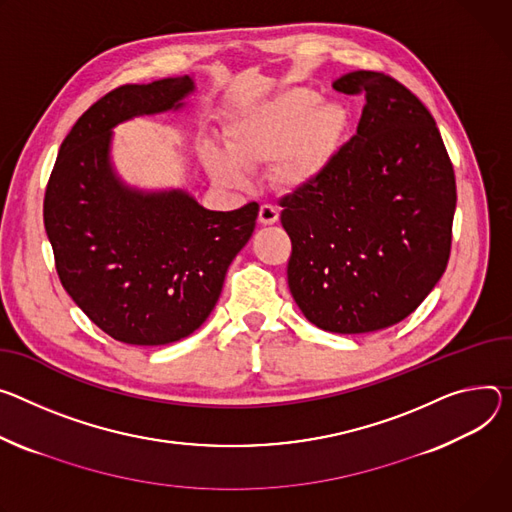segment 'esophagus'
<instances>
[{"instance_id":"obj_1","label":"esophagus","mask_w":512,"mask_h":512,"mask_svg":"<svg viewBox=\"0 0 512 512\" xmlns=\"http://www.w3.org/2000/svg\"><path fill=\"white\" fill-rule=\"evenodd\" d=\"M277 218H280V210H277V206L273 204H263L259 208V222L261 224H275Z\"/></svg>"}]
</instances>
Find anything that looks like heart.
Instances as JSON below:
<instances>
[{"mask_svg": "<svg viewBox=\"0 0 512 512\" xmlns=\"http://www.w3.org/2000/svg\"><path fill=\"white\" fill-rule=\"evenodd\" d=\"M347 110L324 102L308 87H290L271 98L239 108L224 124L226 153L202 145L210 175L228 188H245L255 169L273 163L286 188H304L335 159L347 130Z\"/></svg>", "mask_w": 512, "mask_h": 512, "instance_id": "obj_1", "label": "heart"}]
</instances>
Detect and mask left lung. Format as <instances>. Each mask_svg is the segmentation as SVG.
Returning a JSON list of instances; mask_svg holds the SVG:
<instances>
[{
  "mask_svg": "<svg viewBox=\"0 0 512 512\" xmlns=\"http://www.w3.org/2000/svg\"><path fill=\"white\" fill-rule=\"evenodd\" d=\"M333 87L365 106L327 171L280 200L288 286L318 329L361 335L404 320L437 286L457 192L439 128L412 91L376 71Z\"/></svg>",
  "mask_w": 512,
  "mask_h": 512,
  "instance_id": "left-lung-1",
  "label": "left lung"
}]
</instances>
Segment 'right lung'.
<instances>
[{
  "label": "right lung",
  "instance_id": "1",
  "mask_svg": "<svg viewBox=\"0 0 512 512\" xmlns=\"http://www.w3.org/2000/svg\"><path fill=\"white\" fill-rule=\"evenodd\" d=\"M194 77L122 85L65 136L44 194V228L59 280L89 320L128 345L190 337L214 310L259 204L206 210L185 190H138L112 163L114 128L175 112Z\"/></svg>",
  "mask_w": 512,
  "mask_h": 512
}]
</instances>
